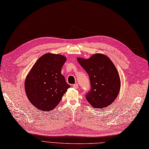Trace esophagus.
Here are the masks:
<instances>
[{"label": "esophagus", "mask_w": 149, "mask_h": 149, "mask_svg": "<svg viewBox=\"0 0 149 149\" xmlns=\"http://www.w3.org/2000/svg\"><path fill=\"white\" fill-rule=\"evenodd\" d=\"M72 86L74 88L77 89L78 87H79V85H78V84H74V85H72Z\"/></svg>", "instance_id": "obj_1"}]
</instances>
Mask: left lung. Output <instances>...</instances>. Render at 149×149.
Segmentation results:
<instances>
[{"label":"left lung","mask_w":149,"mask_h":149,"mask_svg":"<svg viewBox=\"0 0 149 149\" xmlns=\"http://www.w3.org/2000/svg\"><path fill=\"white\" fill-rule=\"evenodd\" d=\"M77 61L90 77L91 90L85 95L88 102L94 108L109 106L117 98L120 88V77L112 61L100 53L87 59L78 58Z\"/></svg>","instance_id":"obj_1"}]
</instances>
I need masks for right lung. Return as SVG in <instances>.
<instances>
[{
	"mask_svg": "<svg viewBox=\"0 0 149 149\" xmlns=\"http://www.w3.org/2000/svg\"><path fill=\"white\" fill-rule=\"evenodd\" d=\"M66 61L63 55H43L33 65L25 81L27 98L33 106L42 111L56 107L70 87L61 74Z\"/></svg>",
	"mask_w": 149,
	"mask_h": 149,
	"instance_id": "right-lung-1",
	"label": "right lung"
}]
</instances>
